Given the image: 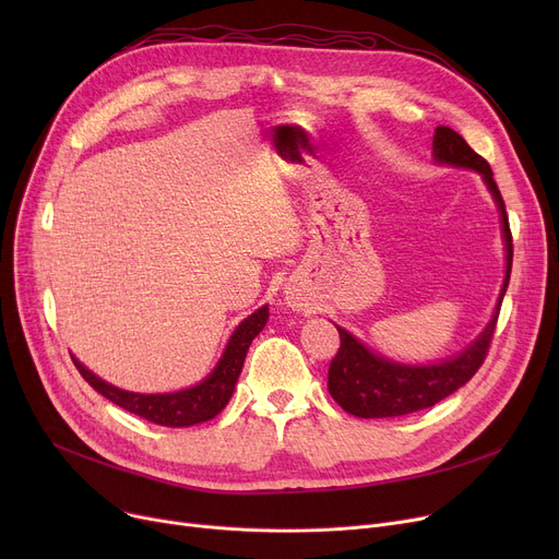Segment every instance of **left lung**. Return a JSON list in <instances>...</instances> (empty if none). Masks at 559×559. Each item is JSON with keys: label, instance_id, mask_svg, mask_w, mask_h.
<instances>
[{"label": "left lung", "instance_id": "obj_1", "mask_svg": "<svg viewBox=\"0 0 559 559\" xmlns=\"http://www.w3.org/2000/svg\"><path fill=\"white\" fill-rule=\"evenodd\" d=\"M432 154L437 163L480 171L487 188L491 190L498 203V211H501V222H503L506 251H508L506 283L501 289V297H498V306H501L510 283V272H512V230L506 213V201L501 192H498L491 167L480 154H476L472 146L466 144V140L457 131L449 127L435 129ZM496 321H498V308L487 324L485 333L468 346L464 354H460L453 360L428 365V367H405V365L390 362L385 358H378L356 337H350L344 329L337 326L340 350L331 360L329 392L348 415L362 417V419L403 417L409 413H417V409H426L442 399L451 396L455 390H460L464 383H468V380L476 376V371L483 367L487 358V350L496 331Z\"/></svg>", "mask_w": 559, "mask_h": 559}]
</instances>
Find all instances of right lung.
Wrapping results in <instances>:
<instances>
[{"label": "right lung", "instance_id": "add662e5", "mask_svg": "<svg viewBox=\"0 0 559 559\" xmlns=\"http://www.w3.org/2000/svg\"><path fill=\"white\" fill-rule=\"evenodd\" d=\"M267 317H270L267 306H262L251 317H247L230 335L228 346L215 371L197 388H190L183 392H174V394L124 392L104 383L102 378H97L93 371H87L76 358H72V362L79 369V373L85 378L87 385L97 390L108 401H112L115 405L129 409V413L158 426H171V428L194 426V424L213 419L226 407L228 399L233 396L235 383H238L247 350L253 337L264 329V324H267Z\"/></svg>", "mask_w": 559, "mask_h": 559}]
</instances>
